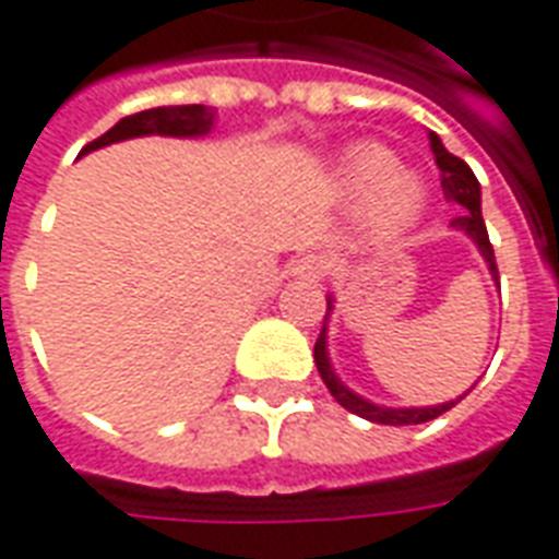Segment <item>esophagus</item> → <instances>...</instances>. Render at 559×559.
Masks as SVG:
<instances>
[{"label":"esophagus","mask_w":559,"mask_h":559,"mask_svg":"<svg viewBox=\"0 0 559 559\" xmlns=\"http://www.w3.org/2000/svg\"><path fill=\"white\" fill-rule=\"evenodd\" d=\"M296 278L320 281L329 272V260L323 254H302L290 269Z\"/></svg>","instance_id":"esophagus-1"}]
</instances>
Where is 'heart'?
<instances>
[{"label": "heart", "mask_w": 559, "mask_h": 559, "mask_svg": "<svg viewBox=\"0 0 559 559\" xmlns=\"http://www.w3.org/2000/svg\"><path fill=\"white\" fill-rule=\"evenodd\" d=\"M341 206L362 209L365 227L377 239H395L421 218L428 206V188L401 158L380 143H359L341 155L332 179Z\"/></svg>", "instance_id": "b5f03b06"}]
</instances>
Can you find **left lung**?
<instances>
[{"label":"left lung","mask_w":559,"mask_h":559,"mask_svg":"<svg viewBox=\"0 0 559 559\" xmlns=\"http://www.w3.org/2000/svg\"><path fill=\"white\" fill-rule=\"evenodd\" d=\"M431 152L433 160H437V167H440V185H443V194L445 200H452L461 206V215L452 221V227L455 230H464L476 242L479 248V254L485 257V263H488V272H491V278L497 281V260H493V248L488 242V230H485V221H481V191H479V179L473 176L464 160L452 155L449 148L443 146V140L437 138L431 131ZM332 311V296H329V308L326 317ZM314 362L317 371L323 377V383L332 392V399L338 401L344 411L356 413V416H362L368 421H377V425H421V421H431L437 419L440 413L452 411L457 401H445V404H437V407H380V404H371V401H365L362 395H356L350 389L341 383V377L335 374V368L329 362V350H326V323H323V332H320V338L314 344Z\"/></svg>","instance_id":"1"}]
</instances>
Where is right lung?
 Wrapping results in <instances>:
<instances>
[{
	"label": "right lung",
	"mask_w": 559,
	"mask_h": 559,
	"mask_svg": "<svg viewBox=\"0 0 559 559\" xmlns=\"http://www.w3.org/2000/svg\"><path fill=\"white\" fill-rule=\"evenodd\" d=\"M215 126V110L206 104H179V107H152V110H140L134 116L119 119L107 134L92 140L90 146L80 155H86L92 148L110 146L119 140L131 138H148V134H160V138H203Z\"/></svg>",
	"instance_id": "add662e5"
}]
</instances>
